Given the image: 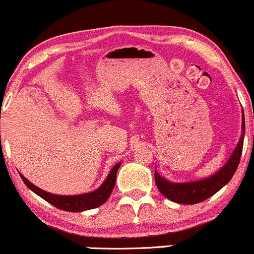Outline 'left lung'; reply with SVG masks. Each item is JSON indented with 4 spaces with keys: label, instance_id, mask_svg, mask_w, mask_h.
I'll list each match as a JSON object with an SVG mask.
<instances>
[{
    "label": "left lung",
    "instance_id": "1",
    "mask_svg": "<svg viewBox=\"0 0 254 254\" xmlns=\"http://www.w3.org/2000/svg\"><path fill=\"white\" fill-rule=\"evenodd\" d=\"M244 136H245V117L242 114V135L239 141L238 146L234 149L233 154L228 159L225 165L213 174L212 176L204 178L200 181H194V182H185V183H175L170 182L161 177L157 171L154 172L155 185L160 193L169 200L178 204L193 205L201 202L216 194L217 191L227 185L231 180V177L235 174L238 169L239 163H240L242 146H244Z\"/></svg>",
    "mask_w": 254,
    "mask_h": 254
}]
</instances>
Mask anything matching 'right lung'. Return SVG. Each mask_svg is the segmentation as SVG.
I'll list each match as a JSON object with an SVG mask.
<instances>
[{
  "instance_id": "add662e5",
  "label": "right lung",
  "mask_w": 254,
  "mask_h": 254,
  "mask_svg": "<svg viewBox=\"0 0 254 254\" xmlns=\"http://www.w3.org/2000/svg\"><path fill=\"white\" fill-rule=\"evenodd\" d=\"M121 164L122 163H118L117 165L113 166V169L111 170L107 178H106L105 182L100 186V188H97L96 190L94 191H90V193L80 195H57L48 193V191L42 190L41 188L32 185V183L30 182V181H27L21 174L20 177L25 185L27 186V188L31 189L33 193L37 194L38 196H41L42 199H44L46 201H48L49 204L60 208V210L68 211V212H80V211H86L91 210V208L99 207V206H101L102 204H105V202L107 201L111 193H112L114 185H116L117 171H118Z\"/></svg>"
}]
</instances>
